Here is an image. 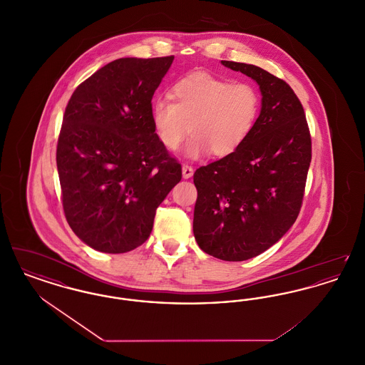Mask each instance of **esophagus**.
Listing matches in <instances>:
<instances>
[{
    "label": "esophagus",
    "mask_w": 365,
    "mask_h": 365,
    "mask_svg": "<svg viewBox=\"0 0 365 365\" xmlns=\"http://www.w3.org/2000/svg\"><path fill=\"white\" fill-rule=\"evenodd\" d=\"M194 174V170H192V167L190 165H187V164H185L183 167H182V176L185 178V179H189Z\"/></svg>",
    "instance_id": "34e87169"
}]
</instances>
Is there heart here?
<instances>
[{
  "instance_id": "b5f03b06",
  "label": "heart",
  "mask_w": 365,
  "mask_h": 365,
  "mask_svg": "<svg viewBox=\"0 0 365 365\" xmlns=\"http://www.w3.org/2000/svg\"><path fill=\"white\" fill-rule=\"evenodd\" d=\"M170 98H157L150 118L158 140L175 150L189 131L185 155L225 157L237 152L250 137L261 109L257 87L234 82L207 71L190 72L175 82Z\"/></svg>"
}]
</instances>
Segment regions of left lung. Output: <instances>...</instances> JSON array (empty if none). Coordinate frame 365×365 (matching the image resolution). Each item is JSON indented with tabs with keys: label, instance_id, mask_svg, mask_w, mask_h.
Wrapping results in <instances>:
<instances>
[{
	"label": "left lung",
	"instance_id": "obj_1",
	"mask_svg": "<svg viewBox=\"0 0 365 365\" xmlns=\"http://www.w3.org/2000/svg\"><path fill=\"white\" fill-rule=\"evenodd\" d=\"M222 64L259 85L260 115L237 152L195 171L192 231L209 256L243 261L265 252L294 225L312 142L304 108L284 81L252 64Z\"/></svg>",
	"mask_w": 365,
	"mask_h": 365
}]
</instances>
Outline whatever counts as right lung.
Returning a JSON list of instances; mask_svg holds the SVG:
<instances>
[{"label": "right lung", "mask_w": 365, "mask_h": 365, "mask_svg": "<svg viewBox=\"0 0 365 365\" xmlns=\"http://www.w3.org/2000/svg\"><path fill=\"white\" fill-rule=\"evenodd\" d=\"M174 56L118 58L71 96L57 142L63 208L90 247L125 253L145 242L182 167L156 137L152 98Z\"/></svg>", "instance_id": "1"}]
</instances>
